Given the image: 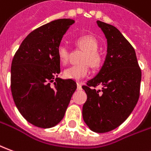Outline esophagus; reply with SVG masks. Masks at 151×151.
<instances>
[{
  "label": "esophagus",
  "instance_id": "1",
  "mask_svg": "<svg viewBox=\"0 0 151 151\" xmlns=\"http://www.w3.org/2000/svg\"><path fill=\"white\" fill-rule=\"evenodd\" d=\"M77 86L78 90H82V83H77Z\"/></svg>",
  "mask_w": 151,
  "mask_h": 151
}]
</instances>
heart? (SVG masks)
<instances>
[{"label": "heart", "mask_w": 151, "mask_h": 151, "mask_svg": "<svg viewBox=\"0 0 151 151\" xmlns=\"http://www.w3.org/2000/svg\"><path fill=\"white\" fill-rule=\"evenodd\" d=\"M76 45L85 50L81 62L82 64L72 65L64 71V77L67 79L81 80L88 75L90 72V65L93 68L101 67L103 57L97 50L99 42L91 35H83L76 40ZM57 55L62 65H66L69 58V50L65 44H60L57 48Z\"/></svg>", "instance_id": "obj_1"}]
</instances>
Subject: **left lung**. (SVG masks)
<instances>
[{"label":"left lung","mask_w":151,"mask_h":151,"mask_svg":"<svg viewBox=\"0 0 151 151\" xmlns=\"http://www.w3.org/2000/svg\"><path fill=\"white\" fill-rule=\"evenodd\" d=\"M96 23L107 39V55L97 75L83 86L87 96L83 117L91 130L104 133L120 126L132 112L140 96L142 71L134 48L119 30ZM98 85L101 91L93 88Z\"/></svg>","instance_id":"8db88e82"}]
</instances>
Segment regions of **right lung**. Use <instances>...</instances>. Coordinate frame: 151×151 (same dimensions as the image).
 I'll return each mask as SVG.
<instances>
[{
  "mask_svg": "<svg viewBox=\"0 0 151 151\" xmlns=\"http://www.w3.org/2000/svg\"><path fill=\"white\" fill-rule=\"evenodd\" d=\"M74 22L60 19L33 30L13 58L10 87L14 101L22 116L36 127L50 128L60 123L77 89L74 80L57 78L60 73L57 48Z\"/></svg>",
  "mask_w": 151,
  "mask_h": 151,
  "instance_id": "add662e5",
  "label": "right lung"
}]
</instances>
